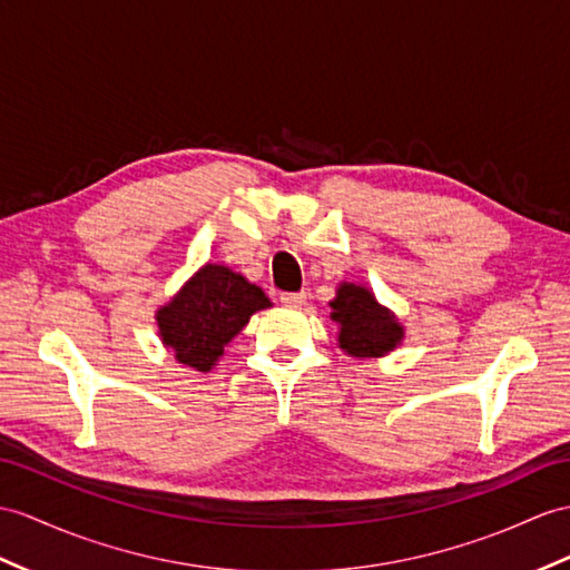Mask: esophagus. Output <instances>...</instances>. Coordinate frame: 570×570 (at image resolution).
Listing matches in <instances>:
<instances>
[{"instance_id":"obj_1","label":"esophagus","mask_w":570,"mask_h":570,"mask_svg":"<svg viewBox=\"0 0 570 570\" xmlns=\"http://www.w3.org/2000/svg\"><path fill=\"white\" fill-rule=\"evenodd\" d=\"M281 302L289 309H299V307H304V304H307V293H283Z\"/></svg>"}]
</instances>
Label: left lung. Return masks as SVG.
<instances>
[{
    "instance_id": "obj_1",
    "label": "left lung",
    "mask_w": 570,
    "mask_h": 570,
    "mask_svg": "<svg viewBox=\"0 0 570 570\" xmlns=\"http://www.w3.org/2000/svg\"><path fill=\"white\" fill-rule=\"evenodd\" d=\"M331 309V318L338 326L341 348L353 357H380L394 351L404 338V328L396 318L374 302L370 289L360 285L343 283Z\"/></svg>"
}]
</instances>
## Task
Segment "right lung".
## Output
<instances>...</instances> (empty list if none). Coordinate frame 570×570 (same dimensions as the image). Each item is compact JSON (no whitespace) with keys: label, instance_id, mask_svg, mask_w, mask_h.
I'll return each instance as SVG.
<instances>
[{"label":"right lung","instance_id":"obj_1","mask_svg":"<svg viewBox=\"0 0 570 570\" xmlns=\"http://www.w3.org/2000/svg\"><path fill=\"white\" fill-rule=\"evenodd\" d=\"M266 307L271 299L261 287L225 266L207 263L157 312V324L178 363L207 372L252 314Z\"/></svg>","mask_w":570,"mask_h":570}]
</instances>
